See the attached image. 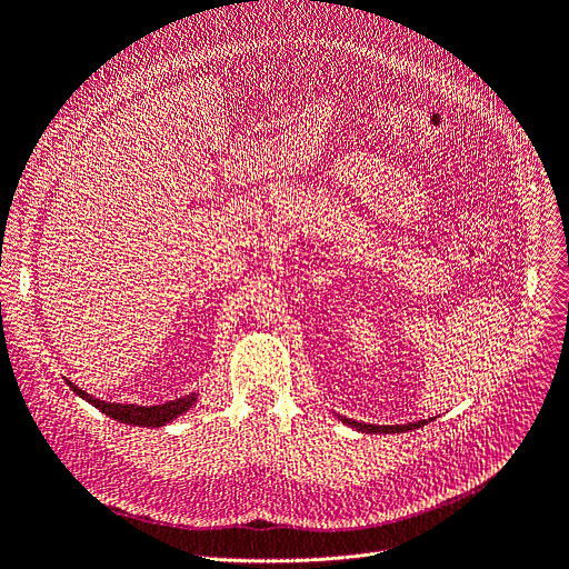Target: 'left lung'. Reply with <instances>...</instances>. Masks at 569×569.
<instances>
[{"mask_svg": "<svg viewBox=\"0 0 569 569\" xmlns=\"http://www.w3.org/2000/svg\"><path fill=\"white\" fill-rule=\"evenodd\" d=\"M343 423H349L351 428L356 430H362V432H409V430H416L426 426V421H418V423H407V426H367V423H358V421H351V418H343Z\"/></svg>", "mask_w": 569, "mask_h": 569, "instance_id": "left-lung-1", "label": "left lung"}]
</instances>
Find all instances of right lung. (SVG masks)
<instances>
[{
	"label": "right lung",
	"mask_w": 569,
	"mask_h": 569,
	"mask_svg": "<svg viewBox=\"0 0 569 569\" xmlns=\"http://www.w3.org/2000/svg\"><path fill=\"white\" fill-rule=\"evenodd\" d=\"M69 388L81 395L83 400H88L92 407L100 409L102 413L111 416L113 421L120 423H130V426H143V428H160L169 421H174L177 416H181L183 411H188L194 402V395H188V398H179V400H171L164 405H156V407H139V405H116V402H104V400H97L92 395H88L86 390L77 388L71 381H67Z\"/></svg>",
	"instance_id": "obj_1"
}]
</instances>
